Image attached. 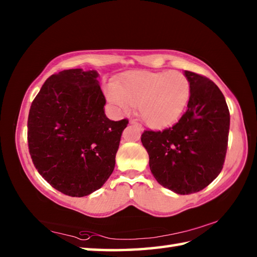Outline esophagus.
Listing matches in <instances>:
<instances>
[{"instance_id": "34e87169", "label": "esophagus", "mask_w": 257, "mask_h": 257, "mask_svg": "<svg viewBox=\"0 0 257 257\" xmlns=\"http://www.w3.org/2000/svg\"><path fill=\"white\" fill-rule=\"evenodd\" d=\"M130 123H132V124H135V125H137V127L139 128V129H142V127H141V125H139L137 122H136V121H135V120H130Z\"/></svg>"}]
</instances>
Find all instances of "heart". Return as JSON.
Listing matches in <instances>:
<instances>
[{
	"instance_id": "1",
	"label": "heart",
	"mask_w": 257,
	"mask_h": 257,
	"mask_svg": "<svg viewBox=\"0 0 257 257\" xmlns=\"http://www.w3.org/2000/svg\"><path fill=\"white\" fill-rule=\"evenodd\" d=\"M107 98L120 110L137 105L138 114L150 127L164 128L180 118L190 96V82L179 71H137L116 87H110Z\"/></svg>"
}]
</instances>
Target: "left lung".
Wrapping results in <instances>:
<instances>
[{"label":"left lung","instance_id":"1","mask_svg":"<svg viewBox=\"0 0 257 257\" xmlns=\"http://www.w3.org/2000/svg\"><path fill=\"white\" fill-rule=\"evenodd\" d=\"M190 82L187 111L172 127L145 130L142 143L160 185L180 195L202 190L223 168L230 127L229 108L214 82L185 71Z\"/></svg>","mask_w":257,"mask_h":257}]
</instances>
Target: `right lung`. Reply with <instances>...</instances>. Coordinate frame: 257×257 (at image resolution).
<instances>
[{
  "label": "right lung",
  "mask_w": 257,
  "mask_h": 257,
  "mask_svg": "<svg viewBox=\"0 0 257 257\" xmlns=\"http://www.w3.org/2000/svg\"><path fill=\"white\" fill-rule=\"evenodd\" d=\"M95 70L69 69L47 78L28 115V147L40 175L71 197L92 194L114 170L128 120L104 113Z\"/></svg>",
  "instance_id": "add662e5"
}]
</instances>
